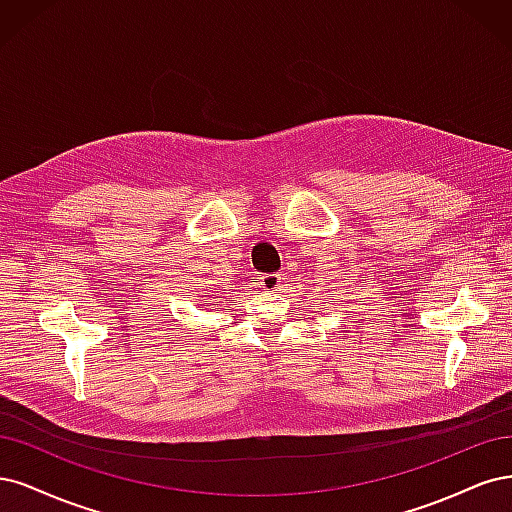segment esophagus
<instances>
[{"mask_svg":"<svg viewBox=\"0 0 512 512\" xmlns=\"http://www.w3.org/2000/svg\"><path fill=\"white\" fill-rule=\"evenodd\" d=\"M283 285V276L280 274H263L261 276V287L266 291H278Z\"/></svg>","mask_w":512,"mask_h":512,"instance_id":"obj_1","label":"esophagus"}]
</instances>
